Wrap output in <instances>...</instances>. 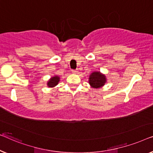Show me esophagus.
Listing matches in <instances>:
<instances>
[{
  "label": "esophagus",
  "instance_id": "esophagus-1",
  "mask_svg": "<svg viewBox=\"0 0 153 153\" xmlns=\"http://www.w3.org/2000/svg\"><path fill=\"white\" fill-rule=\"evenodd\" d=\"M71 71L73 74H76V73L77 72V70H71Z\"/></svg>",
  "mask_w": 153,
  "mask_h": 153
}]
</instances>
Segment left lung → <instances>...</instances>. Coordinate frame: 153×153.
<instances>
[{
  "label": "left lung",
  "instance_id": "left-lung-1",
  "mask_svg": "<svg viewBox=\"0 0 153 153\" xmlns=\"http://www.w3.org/2000/svg\"><path fill=\"white\" fill-rule=\"evenodd\" d=\"M89 83L90 86L94 89H98L103 87L107 82L106 76L99 71L91 73L89 76Z\"/></svg>",
  "mask_w": 153,
  "mask_h": 153
}]
</instances>
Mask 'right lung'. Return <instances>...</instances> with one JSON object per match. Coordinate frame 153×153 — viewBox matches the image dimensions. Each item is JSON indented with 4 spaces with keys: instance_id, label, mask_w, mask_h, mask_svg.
<instances>
[{
    "instance_id": "1",
    "label": "right lung",
    "mask_w": 153,
    "mask_h": 153,
    "mask_svg": "<svg viewBox=\"0 0 153 153\" xmlns=\"http://www.w3.org/2000/svg\"><path fill=\"white\" fill-rule=\"evenodd\" d=\"M59 82V77L57 76H55L51 77L47 82V85L48 87H54L57 85Z\"/></svg>"
}]
</instances>
